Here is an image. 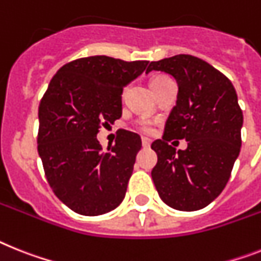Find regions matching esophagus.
Returning a JSON list of instances; mask_svg holds the SVG:
<instances>
[{
	"instance_id": "1",
	"label": "esophagus",
	"mask_w": 261,
	"mask_h": 261,
	"mask_svg": "<svg viewBox=\"0 0 261 261\" xmlns=\"http://www.w3.org/2000/svg\"><path fill=\"white\" fill-rule=\"evenodd\" d=\"M142 146H143L144 148H148L151 146V141L148 139V138H142Z\"/></svg>"
}]
</instances>
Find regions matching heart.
Returning a JSON list of instances; mask_svg holds the SVG:
<instances>
[{
    "label": "heart",
    "mask_w": 261,
    "mask_h": 261,
    "mask_svg": "<svg viewBox=\"0 0 261 261\" xmlns=\"http://www.w3.org/2000/svg\"><path fill=\"white\" fill-rule=\"evenodd\" d=\"M164 78H167V76H163V75H156L152 78V81H151V83H154V82H158V81H161V80H164ZM138 128L141 131H143V133H146V134H150L151 131H152V124H151L150 120L147 119H141L139 122L137 123Z\"/></svg>",
    "instance_id": "b5f03b06"
}]
</instances>
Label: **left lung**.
<instances>
[{
	"label": "left lung",
	"mask_w": 261,
	"mask_h": 261,
	"mask_svg": "<svg viewBox=\"0 0 261 261\" xmlns=\"http://www.w3.org/2000/svg\"><path fill=\"white\" fill-rule=\"evenodd\" d=\"M152 70L174 76L179 90L163 138L151 144L158 155L151 176L166 204L198 211L224 190L240 152L243 113L235 87L210 63L188 54L151 62L146 73ZM172 139H186L188 148L176 151Z\"/></svg>",
	"instance_id": "left-lung-1"
}]
</instances>
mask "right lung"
I'll return each instance as SVG.
<instances>
[{"label":"right lung","instance_id":"right-lung-1","mask_svg":"<svg viewBox=\"0 0 261 261\" xmlns=\"http://www.w3.org/2000/svg\"><path fill=\"white\" fill-rule=\"evenodd\" d=\"M147 63L106 56L80 58L57 71L41 99L37 143L46 179L76 214L102 215L124 199L141 137L120 130L115 144L103 151L97 134L122 117L123 87Z\"/></svg>","mask_w":261,"mask_h":261}]
</instances>
